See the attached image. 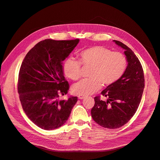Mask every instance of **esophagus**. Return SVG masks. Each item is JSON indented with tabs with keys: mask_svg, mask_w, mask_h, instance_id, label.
Masks as SVG:
<instances>
[{
	"mask_svg": "<svg viewBox=\"0 0 160 160\" xmlns=\"http://www.w3.org/2000/svg\"><path fill=\"white\" fill-rule=\"evenodd\" d=\"M85 98V97L83 96V95H79L78 96V99H83Z\"/></svg>",
	"mask_w": 160,
	"mask_h": 160,
	"instance_id": "1",
	"label": "esophagus"
}]
</instances>
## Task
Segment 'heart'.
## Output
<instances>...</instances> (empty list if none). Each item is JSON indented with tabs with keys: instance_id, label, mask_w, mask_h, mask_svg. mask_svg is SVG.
<instances>
[{
	"instance_id": "heart-1",
	"label": "heart",
	"mask_w": 160,
	"mask_h": 160,
	"mask_svg": "<svg viewBox=\"0 0 160 160\" xmlns=\"http://www.w3.org/2000/svg\"><path fill=\"white\" fill-rule=\"evenodd\" d=\"M79 61L68 57L63 63L65 75L71 80H77L81 75V65L91 66L90 78L83 79L72 86V93L89 95L98 91L101 87L117 82L127 68V59L122 53L112 52L101 46H93L79 53Z\"/></svg>"
}]
</instances>
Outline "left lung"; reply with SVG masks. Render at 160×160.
Wrapping results in <instances>:
<instances>
[{
  "label": "left lung",
  "mask_w": 160,
  "mask_h": 160,
  "mask_svg": "<svg viewBox=\"0 0 160 160\" xmlns=\"http://www.w3.org/2000/svg\"><path fill=\"white\" fill-rule=\"evenodd\" d=\"M113 42L125 50L127 68L117 82L101 91L107 101L95 97V105L91 111L95 122L109 129L121 128L133 117L141 101L145 86L143 71L138 58L122 42L115 40Z\"/></svg>",
  "instance_id": "left-lung-1"
}]
</instances>
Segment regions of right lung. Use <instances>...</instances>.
I'll return each mask as SVG.
<instances>
[{"label": "right lung", "instance_id": "add662e5", "mask_svg": "<svg viewBox=\"0 0 160 160\" xmlns=\"http://www.w3.org/2000/svg\"><path fill=\"white\" fill-rule=\"evenodd\" d=\"M79 39L40 41L28 52L21 66L18 93L27 117L45 130L61 127L68 119L77 97L59 99L67 93L69 85L65 78L62 61Z\"/></svg>", "mask_w": 160, "mask_h": 160}]
</instances>
